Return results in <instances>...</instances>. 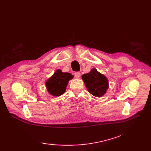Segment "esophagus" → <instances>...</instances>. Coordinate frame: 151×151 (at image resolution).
I'll list each match as a JSON object with an SVG mask.
<instances>
[{
  "label": "esophagus",
  "instance_id": "1",
  "mask_svg": "<svg viewBox=\"0 0 151 151\" xmlns=\"http://www.w3.org/2000/svg\"><path fill=\"white\" fill-rule=\"evenodd\" d=\"M74 76L76 78H79V77H81V73L79 72H76L74 73Z\"/></svg>",
  "mask_w": 151,
  "mask_h": 151
}]
</instances>
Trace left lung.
I'll use <instances>...</instances> for the list:
<instances>
[{
  "mask_svg": "<svg viewBox=\"0 0 151 151\" xmlns=\"http://www.w3.org/2000/svg\"><path fill=\"white\" fill-rule=\"evenodd\" d=\"M87 89L94 96L100 97L106 93L108 88V81L106 77L100 74L96 68H93L88 74L82 76Z\"/></svg>",
  "mask_w": 151,
  "mask_h": 151,
  "instance_id": "8db88e82",
  "label": "left lung"
}]
</instances>
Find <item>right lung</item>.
Here are the masks:
<instances>
[{"mask_svg": "<svg viewBox=\"0 0 151 151\" xmlns=\"http://www.w3.org/2000/svg\"><path fill=\"white\" fill-rule=\"evenodd\" d=\"M73 78V76L68 72H62L57 70L47 81L46 86L50 94L54 96H59L65 93L68 82Z\"/></svg>", "mask_w": 151, "mask_h": 151, "instance_id": "obj_1", "label": "right lung"}]
</instances>
